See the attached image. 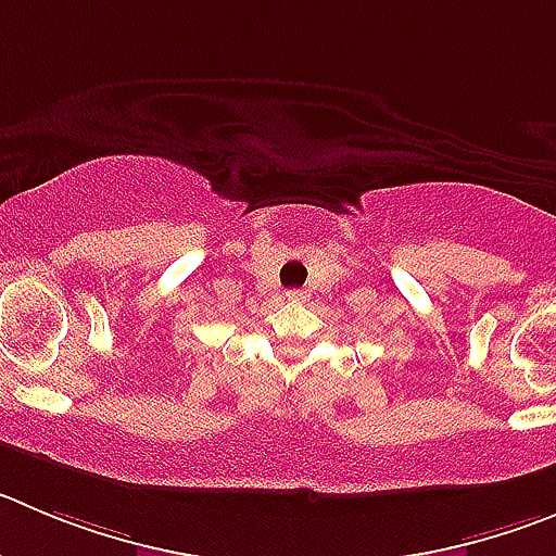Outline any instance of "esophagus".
I'll return each mask as SVG.
<instances>
[{"label": "esophagus", "mask_w": 556, "mask_h": 556, "mask_svg": "<svg viewBox=\"0 0 556 556\" xmlns=\"http://www.w3.org/2000/svg\"><path fill=\"white\" fill-rule=\"evenodd\" d=\"M285 299H288V302H307V290H288Z\"/></svg>", "instance_id": "esophagus-1"}]
</instances>
